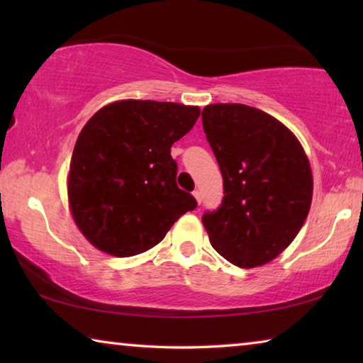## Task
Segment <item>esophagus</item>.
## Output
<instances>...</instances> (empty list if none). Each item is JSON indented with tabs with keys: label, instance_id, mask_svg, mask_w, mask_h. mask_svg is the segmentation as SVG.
Returning a JSON list of instances; mask_svg holds the SVG:
<instances>
[{
	"label": "esophagus",
	"instance_id": "esophagus-1",
	"mask_svg": "<svg viewBox=\"0 0 363 363\" xmlns=\"http://www.w3.org/2000/svg\"><path fill=\"white\" fill-rule=\"evenodd\" d=\"M194 196H195V200H196V203H201V194H200V190H194Z\"/></svg>",
	"mask_w": 363,
	"mask_h": 363
}]
</instances>
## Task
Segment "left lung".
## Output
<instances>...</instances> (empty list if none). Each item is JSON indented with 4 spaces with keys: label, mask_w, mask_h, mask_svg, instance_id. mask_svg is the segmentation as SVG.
Masks as SVG:
<instances>
[{
    "label": "left lung",
    "mask_w": 363,
    "mask_h": 363,
    "mask_svg": "<svg viewBox=\"0 0 363 363\" xmlns=\"http://www.w3.org/2000/svg\"><path fill=\"white\" fill-rule=\"evenodd\" d=\"M203 131L224 181L223 203L203 214L218 253L251 269L277 257L303 227L312 201V171L285 125L243 104H211Z\"/></svg>",
    "instance_id": "1"
}]
</instances>
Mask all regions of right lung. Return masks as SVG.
<instances>
[{
	"label": "right lung",
	"mask_w": 363,
	"mask_h": 363,
	"mask_svg": "<svg viewBox=\"0 0 363 363\" xmlns=\"http://www.w3.org/2000/svg\"><path fill=\"white\" fill-rule=\"evenodd\" d=\"M200 108L126 99L102 107L77 139L69 203L78 229L116 257L150 250L196 208L176 184L171 145L192 130Z\"/></svg>",
	"instance_id": "right-lung-1"
}]
</instances>
